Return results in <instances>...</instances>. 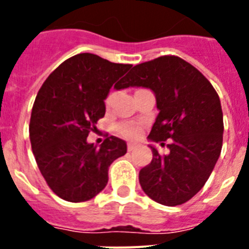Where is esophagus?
<instances>
[{
	"instance_id": "esophagus-1",
	"label": "esophagus",
	"mask_w": 249,
	"mask_h": 249,
	"mask_svg": "<svg viewBox=\"0 0 249 249\" xmlns=\"http://www.w3.org/2000/svg\"><path fill=\"white\" fill-rule=\"evenodd\" d=\"M137 147L138 144L135 143V142H128V143H127V149H128V151H133V149H136Z\"/></svg>"
}]
</instances>
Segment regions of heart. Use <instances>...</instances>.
<instances>
[{
	"label": "heart",
	"instance_id": "obj_1",
	"mask_svg": "<svg viewBox=\"0 0 249 249\" xmlns=\"http://www.w3.org/2000/svg\"><path fill=\"white\" fill-rule=\"evenodd\" d=\"M111 94L108 97L106 98V105H108L109 101H111ZM118 132L120 135H122L123 137L126 138H137L141 133V126L140 124H135V123H123L118 126Z\"/></svg>",
	"mask_w": 249,
	"mask_h": 249
}]
</instances>
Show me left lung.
Returning a JSON list of instances; mask_svg holds the SVG:
<instances>
[{
    "mask_svg": "<svg viewBox=\"0 0 249 249\" xmlns=\"http://www.w3.org/2000/svg\"><path fill=\"white\" fill-rule=\"evenodd\" d=\"M147 87L160 109L148 138L164 144L168 155L151 146L153 158L140 171V184L149 198L179 206L201 190L221 155L223 113L211 82L177 56H160L140 63L124 77L122 87Z\"/></svg>",
    "mask_w": 249,
    "mask_h": 249,
    "instance_id": "1",
    "label": "left lung"
}]
</instances>
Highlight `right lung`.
Returning <instances> with one entry per match:
<instances>
[{
	"mask_svg": "<svg viewBox=\"0 0 249 249\" xmlns=\"http://www.w3.org/2000/svg\"><path fill=\"white\" fill-rule=\"evenodd\" d=\"M131 67L80 53L61 63L39 89L30 120L31 147L59 198L74 203L93 198L108 182L112 162L126 155L121 138L107 137L98 148L87 137L105 116L109 89ZM114 87L121 89V80Z\"/></svg>",
	"mask_w": 249,
	"mask_h": 249,
	"instance_id": "right-lung-1",
	"label": "right lung"
}]
</instances>
